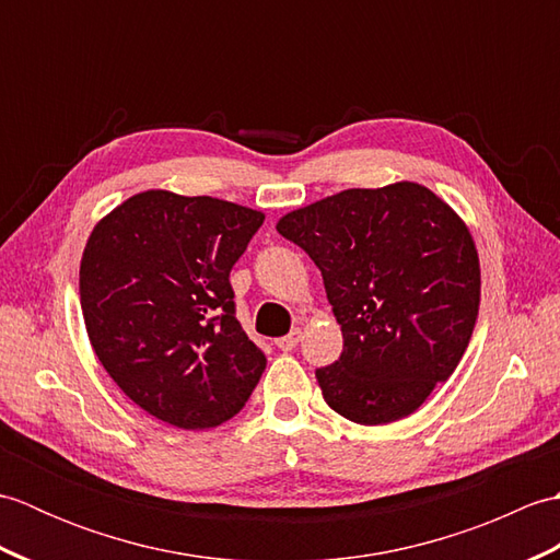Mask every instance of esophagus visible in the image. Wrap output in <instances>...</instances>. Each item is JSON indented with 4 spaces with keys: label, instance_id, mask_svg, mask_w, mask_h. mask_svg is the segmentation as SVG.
Here are the masks:
<instances>
[{
    "label": "esophagus",
    "instance_id": "obj_1",
    "mask_svg": "<svg viewBox=\"0 0 560 560\" xmlns=\"http://www.w3.org/2000/svg\"><path fill=\"white\" fill-rule=\"evenodd\" d=\"M303 339V331L295 327L291 335H287V337H281V339H277V347L281 349V351H291V349H295L299 347V341Z\"/></svg>",
    "mask_w": 560,
    "mask_h": 560
}]
</instances>
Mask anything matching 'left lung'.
<instances>
[{
  "label": "left lung",
  "mask_w": 560,
  "mask_h": 560,
  "mask_svg": "<svg viewBox=\"0 0 560 560\" xmlns=\"http://www.w3.org/2000/svg\"><path fill=\"white\" fill-rule=\"evenodd\" d=\"M277 231L323 271L341 325L339 361L317 368L323 397L363 425L413 413L455 373L479 315L471 233L419 183L343 189L281 217Z\"/></svg>",
  "instance_id": "1"
}]
</instances>
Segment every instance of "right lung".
Here are the masks:
<instances>
[{
    "label": "right lung",
    "mask_w": 560,
    "mask_h": 560,
    "mask_svg": "<svg viewBox=\"0 0 560 560\" xmlns=\"http://www.w3.org/2000/svg\"><path fill=\"white\" fill-rule=\"evenodd\" d=\"M265 213L147 189L91 231L79 269L98 361L141 409L185 431L245 407L267 359L235 319L231 269Z\"/></svg>",
    "instance_id": "add662e5"
}]
</instances>
